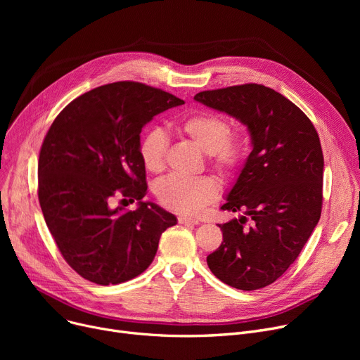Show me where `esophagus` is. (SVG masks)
Wrapping results in <instances>:
<instances>
[{
  "label": "esophagus",
  "mask_w": 360,
  "mask_h": 360,
  "mask_svg": "<svg viewBox=\"0 0 360 360\" xmlns=\"http://www.w3.org/2000/svg\"><path fill=\"white\" fill-rule=\"evenodd\" d=\"M178 221H179L181 224H198V220H197V219L188 217V216H179V217H178Z\"/></svg>",
  "instance_id": "obj_1"
}]
</instances>
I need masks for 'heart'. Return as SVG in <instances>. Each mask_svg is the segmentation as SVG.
<instances>
[{
    "instance_id": "obj_1",
    "label": "heart",
    "mask_w": 360,
    "mask_h": 360,
    "mask_svg": "<svg viewBox=\"0 0 360 360\" xmlns=\"http://www.w3.org/2000/svg\"><path fill=\"white\" fill-rule=\"evenodd\" d=\"M175 127L205 151L214 169L221 174H232L247 153V137L240 129H229L223 117L207 112H194L181 118ZM167 136L159 127L148 128L140 141L139 153L144 167L151 174L165 169ZM219 184L213 176H169L158 186V198L166 209L194 214L204 205L216 200Z\"/></svg>"
}]
</instances>
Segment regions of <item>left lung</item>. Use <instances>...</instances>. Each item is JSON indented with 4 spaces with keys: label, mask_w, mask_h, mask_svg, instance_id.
I'll return each mask as SVG.
<instances>
[{
    "label": "left lung",
    "mask_w": 360,
    "mask_h": 360,
    "mask_svg": "<svg viewBox=\"0 0 360 360\" xmlns=\"http://www.w3.org/2000/svg\"><path fill=\"white\" fill-rule=\"evenodd\" d=\"M194 99L242 122L252 144L221 205L242 216L219 224L223 242L207 264L235 289L266 288L292 266L321 217L324 156L318 132L295 103L262 84L205 90Z\"/></svg>",
    "instance_id": "left-lung-1"
}]
</instances>
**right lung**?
Segmentation results:
<instances>
[{
  "mask_svg": "<svg viewBox=\"0 0 360 360\" xmlns=\"http://www.w3.org/2000/svg\"><path fill=\"white\" fill-rule=\"evenodd\" d=\"M185 102L160 89L117 82L70 102L52 122L39 153L41 209L68 266L96 285H120L153 261L176 217L143 201L147 184L139 146L143 127ZM139 201L113 210L111 198Z\"/></svg>",
  "mask_w": 360,
  "mask_h": 360,
  "instance_id": "obj_1",
  "label": "right lung"
}]
</instances>
